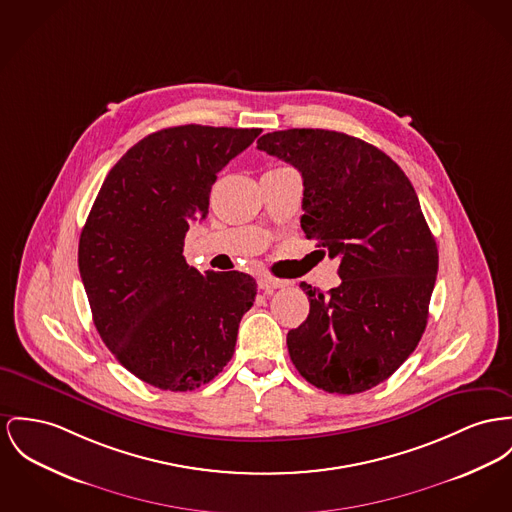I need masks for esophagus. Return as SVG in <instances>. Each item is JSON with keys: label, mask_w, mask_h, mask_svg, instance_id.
<instances>
[{"label": "esophagus", "mask_w": 512, "mask_h": 512, "mask_svg": "<svg viewBox=\"0 0 512 512\" xmlns=\"http://www.w3.org/2000/svg\"><path fill=\"white\" fill-rule=\"evenodd\" d=\"M258 287H260L264 293L272 295L275 289H281V287H285V281H279V279H273V277L264 275V277H260V279H258Z\"/></svg>", "instance_id": "34e87169"}]
</instances>
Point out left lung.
I'll return each instance as SVG.
<instances>
[{"instance_id":"8db88e82","label":"left lung","mask_w":512,"mask_h":512,"mask_svg":"<svg viewBox=\"0 0 512 512\" xmlns=\"http://www.w3.org/2000/svg\"><path fill=\"white\" fill-rule=\"evenodd\" d=\"M258 149L301 172V229L340 258L338 287L322 293L301 283L310 312L287 334L291 361L330 394L371 390L394 375L427 326L439 250L417 194L386 153L341 132H272Z\"/></svg>"}]
</instances>
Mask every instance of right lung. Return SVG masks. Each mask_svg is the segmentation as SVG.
<instances>
[{"instance_id": "right-lung-1", "label": "right lung", "mask_w": 512, "mask_h": 512, "mask_svg": "<svg viewBox=\"0 0 512 512\" xmlns=\"http://www.w3.org/2000/svg\"><path fill=\"white\" fill-rule=\"evenodd\" d=\"M262 130L176 126L137 141L104 178L79 239V273L93 322L112 355L139 380L196 390L235 353L256 281L205 272L182 254L190 221Z\"/></svg>"}]
</instances>
